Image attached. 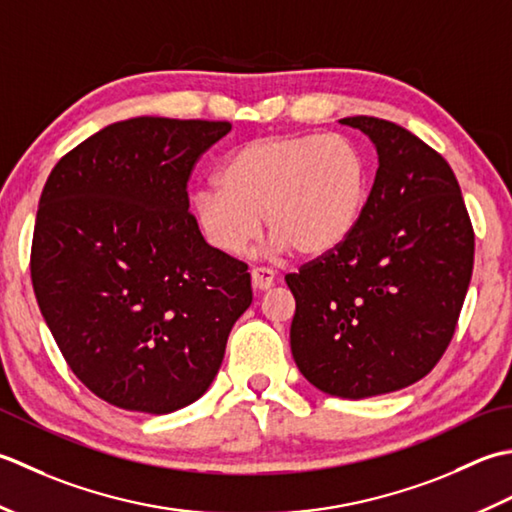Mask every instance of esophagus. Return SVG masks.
I'll use <instances>...</instances> for the list:
<instances>
[{"instance_id": "34e87169", "label": "esophagus", "mask_w": 512, "mask_h": 512, "mask_svg": "<svg viewBox=\"0 0 512 512\" xmlns=\"http://www.w3.org/2000/svg\"><path fill=\"white\" fill-rule=\"evenodd\" d=\"M274 280H276V274L271 269H265V267L252 269V285L256 291H267L269 287H274Z\"/></svg>"}]
</instances>
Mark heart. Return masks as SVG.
Instances as JSON below:
<instances>
[{
    "label": "heart",
    "instance_id": "b5f03b06",
    "mask_svg": "<svg viewBox=\"0 0 512 512\" xmlns=\"http://www.w3.org/2000/svg\"><path fill=\"white\" fill-rule=\"evenodd\" d=\"M216 187L190 196L192 225L214 252L236 258L265 225L276 249L325 258L358 232L371 198L367 156L340 134H269L238 145Z\"/></svg>",
    "mask_w": 512,
    "mask_h": 512
}]
</instances>
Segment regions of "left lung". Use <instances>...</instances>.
<instances>
[{"label": "left lung", "instance_id": "left-lung-1", "mask_svg": "<svg viewBox=\"0 0 512 512\" xmlns=\"http://www.w3.org/2000/svg\"><path fill=\"white\" fill-rule=\"evenodd\" d=\"M340 123L367 134L378 172L349 243L285 276L296 298L289 342L316 389L362 400L409 387L442 358L475 236L451 165L433 148L384 119Z\"/></svg>", "mask_w": 512, "mask_h": 512}]
</instances>
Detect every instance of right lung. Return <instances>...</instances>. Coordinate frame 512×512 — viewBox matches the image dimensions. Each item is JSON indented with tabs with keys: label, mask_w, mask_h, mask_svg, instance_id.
I'll return each mask as SVG.
<instances>
[{
	"label": "right lung",
	"mask_w": 512,
	"mask_h": 512,
	"mask_svg": "<svg viewBox=\"0 0 512 512\" xmlns=\"http://www.w3.org/2000/svg\"><path fill=\"white\" fill-rule=\"evenodd\" d=\"M227 121L132 117L52 168L30 276L70 369L119 409L165 415L210 389L252 305L241 260L192 225L187 179Z\"/></svg>",
	"instance_id": "add662e5"
}]
</instances>
